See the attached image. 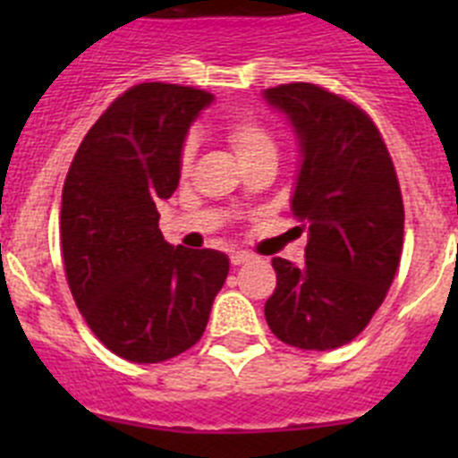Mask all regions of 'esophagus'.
<instances>
[{
    "label": "esophagus",
    "mask_w": 458,
    "mask_h": 458,
    "mask_svg": "<svg viewBox=\"0 0 458 458\" xmlns=\"http://www.w3.org/2000/svg\"><path fill=\"white\" fill-rule=\"evenodd\" d=\"M232 264L233 266H241V264H248L250 259H252V254H248V252H232Z\"/></svg>",
    "instance_id": "34e87169"
}]
</instances>
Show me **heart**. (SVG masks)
Segmentation results:
<instances>
[{"label":"heart","instance_id":"obj_1","mask_svg":"<svg viewBox=\"0 0 458 458\" xmlns=\"http://www.w3.org/2000/svg\"><path fill=\"white\" fill-rule=\"evenodd\" d=\"M229 137V144L236 151L241 165H252L259 160H275L277 157V140L273 137V132L266 128L264 123H259L257 119H238L229 125L226 131ZM194 160V141L190 140L183 148V156H181V167L183 172H188L190 165Z\"/></svg>","mask_w":458,"mask_h":458}]
</instances>
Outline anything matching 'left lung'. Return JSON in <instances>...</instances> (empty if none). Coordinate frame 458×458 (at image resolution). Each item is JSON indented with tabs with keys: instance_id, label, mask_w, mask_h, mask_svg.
I'll list each match as a JSON object with an SVG mask.
<instances>
[{
	"instance_id": "8db88e82",
	"label": "left lung",
	"mask_w": 458,
	"mask_h": 458,
	"mask_svg": "<svg viewBox=\"0 0 458 458\" xmlns=\"http://www.w3.org/2000/svg\"><path fill=\"white\" fill-rule=\"evenodd\" d=\"M264 98L298 141L291 210L307 233L305 266L273 259L266 321L289 346L339 349L371 321L402 259L394 165L374 121L349 100L307 82L266 89Z\"/></svg>"
}]
</instances>
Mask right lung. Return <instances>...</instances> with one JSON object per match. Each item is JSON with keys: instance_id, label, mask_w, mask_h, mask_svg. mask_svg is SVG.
I'll list each match as a JSON object with an SVG mask.
<instances>
[{"instance_id": "right-lung-1", "label": "right lung", "mask_w": 458, "mask_h": 458, "mask_svg": "<svg viewBox=\"0 0 458 458\" xmlns=\"http://www.w3.org/2000/svg\"><path fill=\"white\" fill-rule=\"evenodd\" d=\"M213 93L144 82L103 112L80 144L62 194L71 293L119 358L153 365L199 342L229 259L174 248L156 204L179 188L190 125Z\"/></svg>"}]
</instances>
